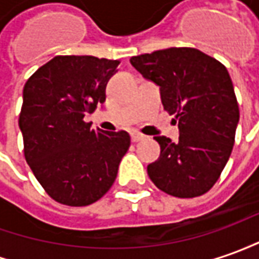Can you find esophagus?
<instances>
[{
	"label": "esophagus",
	"mask_w": 259,
	"mask_h": 259,
	"mask_svg": "<svg viewBox=\"0 0 259 259\" xmlns=\"http://www.w3.org/2000/svg\"><path fill=\"white\" fill-rule=\"evenodd\" d=\"M130 137H132V142H133V143H136V142H140V140H143L144 135L139 133V132H132V133H130Z\"/></svg>",
	"instance_id": "34e87169"
}]
</instances>
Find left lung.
I'll return each instance as SVG.
<instances>
[{"instance_id":"left-lung-1","label":"left lung","mask_w":259,"mask_h":259,"mask_svg":"<svg viewBox=\"0 0 259 259\" xmlns=\"http://www.w3.org/2000/svg\"><path fill=\"white\" fill-rule=\"evenodd\" d=\"M130 63L160 86L163 106L179 122V142L156 136L160 157L147 166L154 186L179 198L205 194L233 152L240 109L227 68L196 48L132 56Z\"/></svg>"}]
</instances>
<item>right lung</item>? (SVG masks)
<instances>
[{
  "mask_svg": "<svg viewBox=\"0 0 259 259\" xmlns=\"http://www.w3.org/2000/svg\"><path fill=\"white\" fill-rule=\"evenodd\" d=\"M120 61L58 55L26 80L19 113L24 156L56 203L83 207L106 194L130 147L127 132L91 129L83 120L106 100Z\"/></svg>",
  "mask_w": 259,
  "mask_h": 259,
  "instance_id": "add662e5",
  "label": "right lung"
}]
</instances>
